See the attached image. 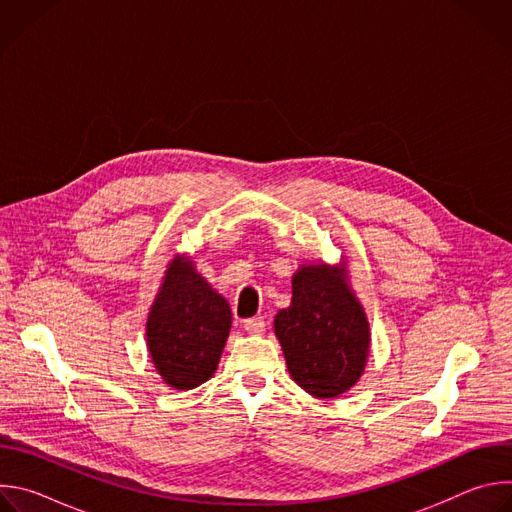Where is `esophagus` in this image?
I'll return each mask as SVG.
<instances>
[{
    "mask_svg": "<svg viewBox=\"0 0 512 512\" xmlns=\"http://www.w3.org/2000/svg\"><path fill=\"white\" fill-rule=\"evenodd\" d=\"M243 328H245L249 334L259 336V334L265 332V322H263L261 318H249V320L243 322Z\"/></svg>",
    "mask_w": 512,
    "mask_h": 512,
    "instance_id": "obj_1",
    "label": "esophagus"
}]
</instances>
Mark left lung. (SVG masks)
<instances>
[{
    "label": "left lung",
    "mask_w": 512,
    "mask_h": 512,
    "mask_svg": "<svg viewBox=\"0 0 512 512\" xmlns=\"http://www.w3.org/2000/svg\"><path fill=\"white\" fill-rule=\"evenodd\" d=\"M287 371L308 395L334 399L362 377L371 352V324L348 265L310 261L291 277V304L273 320Z\"/></svg>",
    "instance_id": "obj_1"
}]
</instances>
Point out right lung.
Segmentation results:
<instances>
[{
    "label": "right lung",
    "mask_w": 512,
    "mask_h": 512,
    "mask_svg": "<svg viewBox=\"0 0 512 512\" xmlns=\"http://www.w3.org/2000/svg\"><path fill=\"white\" fill-rule=\"evenodd\" d=\"M231 324L229 302L198 273L190 255L176 253L145 322V342L162 381L178 391L208 381L221 362Z\"/></svg>",
    "instance_id": "obj_1"
}]
</instances>
